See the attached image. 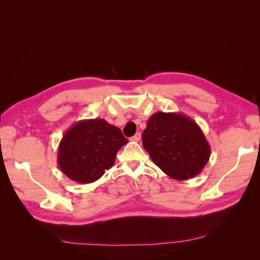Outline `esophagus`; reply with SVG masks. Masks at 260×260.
Listing matches in <instances>:
<instances>
[{
	"label": "esophagus",
	"mask_w": 260,
	"mask_h": 260,
	"mask_svg": "<svg viewBox=\"0 0 260 260\" xmlns=\"http://www.w3.org/2000/svg\"><path fill=\"white\" fill-rule=\"evenodd\" d=\"M131 140H132V141H136V142H138V141L141 140V133H140V132L136 133V135L131 138Z\"/></svg>",
	"instance_id": "esophagus-1"
}]
</instances>
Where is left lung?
<instances>
[{
	"label": "left lung",
	"mask_w": 260,
	"mask_h": 260,
	"mask_svg": "<svg viewBox=\"0 0 260 260\" xmlns=\"http://www.w3.org/2000/svg\"><path fill=\"white\" fill-rule=\"evenodd\" d=\"M142 144L156 166L175 180L196 177L210 157V145L200 125L182 113L152 115Z\"/></svg>",
	"instance_id": "left-lung-1"
}]
</instances>
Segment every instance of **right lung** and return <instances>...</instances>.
<instances>
[{"instance_id": "right-lung-1", "label": "right lung", "mask_w": 260, "mask_h": 260, "mask_svg": "<svg viewBox=\"0 0 260 260\" xmlns=\"http://www.w3.org/2000/svg\"><path fill=\"white\" fill-rule=\"evenodd\" d=\"M127 143L121 130L104 119L80 120L62 136L57 165L70 180L92 183L113 166L117 152Z\"/></svg>"}]
</instances>
